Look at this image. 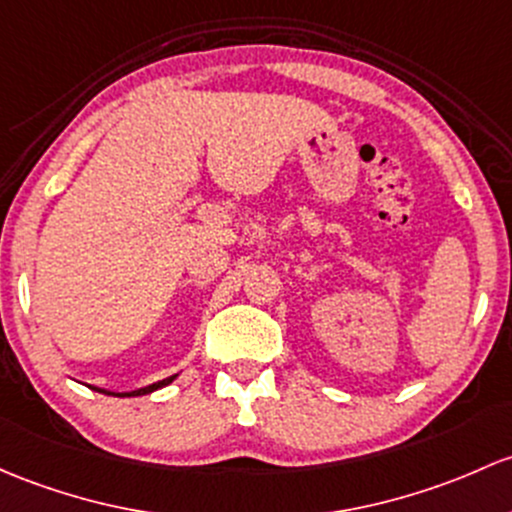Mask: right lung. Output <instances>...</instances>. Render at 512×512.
<instances>
[{
	"label": "right lung",
	"instance_id": "1",
	"mask_svg": "<svg viewBox=\"0 0 512 512\" xmlns=\"http://www.w3.org/2000/svg\"><path fill=\"white\" fill-rule=\"evenodd\" d=\"M174 378H176V375H171V378L159 380V383H154V385H149V387H142V390H134V392H107V390H100V387H93V390L105 392V395H115V397H137V395H149V392H154V390H159V387L169 385Z\"/></svg>",
	"mask_w": 512,
	"mask_h": 512
}]
</instances>
